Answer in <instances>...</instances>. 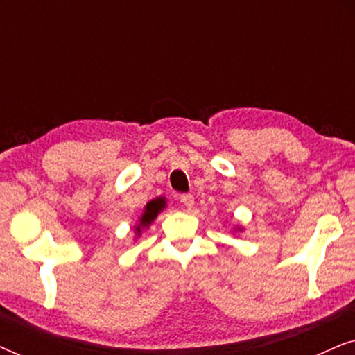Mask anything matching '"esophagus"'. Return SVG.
Segmentation results:
<instances>
[{"instance_id":"1","label":"esophagus","mask_w":355,"mask_h":355,"mask_svg":"<svg viewBox=\"0 0 355 355\" xmlns=\"http://www.w3.org/2000/svg\"><path fill=\"white\" fill-rule=\"evenodd\" d=\"M179 198H181V203L184 207L191 208L193 205V196H192V193H182V196Z\"/></svg>"}]
</instances>
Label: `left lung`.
Masks as SVG:
<instances>
[{"label":"left lung","instance_id":"left-lung-1","mask_svg":"<svg viewBox=\"0 0 355 355\" xmlns=\"http://www.w3.org/2000/svg\"><path fill=\"white\" fill-rule=\"evenodd\" d=\"M234 231H242V227L237 226V227H234Z\"/></svg>","mask_w":355,"mask_h":355}]
</instances>
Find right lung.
<instances>
[{
	"instance_id": "obj_1",
	"label": "right lung",
	"mask_w": 355,
	"mask_h": 355,
	"mask_svg": "<svg viewBox=\"0 0 355 355\" xmlns=\"http://www.w3.org/2000/svg\"><path fill=\"white\" fill-rule=\"evenodd\" d=\"M164 208H166V198L164 197H157L153 198V200H150L147 205L144 207V211L142 215L139 218V223L135 225V236H140L142 234L144 230H147V227L152 225L155 221V218H157L159 213H162Z\"/></svg>"
}]
</instances>
